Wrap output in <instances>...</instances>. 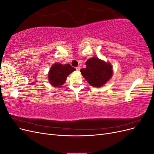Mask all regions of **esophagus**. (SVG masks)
I'll return each mask as SVG.
<instances>
[{
  "instance_id": "esophagus-1",
  "label": "esophagus",
  "mask_w": 154,
  "mask_h": 154,
  "mask_svg": "<svg viewBox=\"0 0 154 154\" xmlns=\"http://www.w3.org/2000/svg\"><path fill=\"white\" fill-rule=\"evenodd\" d=\"M76 69L77 71H80V69H81V67H80V66H78V67H76Z\"/></svg>"
}]
</instances>
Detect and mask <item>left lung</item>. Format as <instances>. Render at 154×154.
Segmentation results:
<instances>
[{
  "label": "left lung",
  "mask_w": 154,
  "mask_h": 154,
  "mask_svg": "<svg viewBox=\"0 0 154 154\" xmlns=\"http://www.w3.org/2000/svg\"><path fill=\"white\" fill-rule=\"evenodd\" d=\"M85 64L86 68L82 69L80 72L91 86H103L112 76V67L109 62L93 57L88 59Z\"/></svg>",
  "instance_id": "1"
}]
</instances>
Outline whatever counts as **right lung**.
I'll list each match as a JSON object with an SVG mask.
<instances>
[{"mask_svg":"<svg viewBox=\"0 0 154 154\" xmlns=\"http://www.w3.org/2000/svg\"><path fill=\"white\" fill-rule=\"evenodd\" d=\"M76 70L71 65H62L59 63L53 64L48 73L49 83L54 87H60L66 82L69 74Z\"/></svg>","mask_w":154,"mask_h":154,"instance_id":"obj_1","label":"right lung"}]
</instances>
